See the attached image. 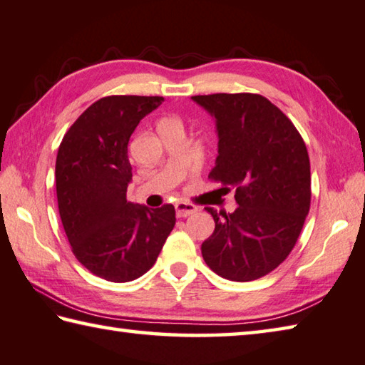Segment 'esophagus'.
I'll return each mask as SVG.
<instances>
[{"mask_svg": "<svg viewBox=\"0 0 365 365\" xmlns=\"http://www.w3.org/2000/svg\"><path fill=\"white\" fill-rule=\"evenodd\" d=\"M197 209H196V205H193V204H190V202H183V201H180V202H177L175 204V214H177V217L178 218H182V217H188V215H191V214H195Z\"/></svg>", "mask_w": 365, "mask_h": 365, "instance_id": "esophagus-1", "label": "esophagus"}]
</instances>
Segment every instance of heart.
Returning <instances> with one entry per match:
<instances>
[{
    "label": "heart",
    "mask_w": 365,
    "mask_h": 365,
    "mask_svg": "<svg viewBox=\"0 0 365 365\" xmlns=\"http://www.w3.org/2000/svg\"><path fill=\"white\" fill-rule=\"evenodd\" d=\"M165 121H177V119H165Z\"/></svg>",
    "instance_id": "b5f03b06"
}]
</instances>
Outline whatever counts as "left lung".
Instances as JSON below:
<instances>
[{
  "label": "left lung",
  "mask_w": 365,
  "mask_h": 365,
  "mask_svg": "<svg viewBox=\"0 0 365 365\" xmlns=\"http://www.w3.org/2000/svg\"><path fill=\"white\" fill-rule=\"evenodd\" d=\"M215 118L218 156L209 178L235 188V212L205 210L215 230L202 242L207 267L225 279L255 281L286 260L311 202L307 145L292 121L258 94L195 96Z\"/></svg>",
  "instance_id": "left-lung-1"
}]
</instances>
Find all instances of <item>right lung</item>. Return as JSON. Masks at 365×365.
Instances as JSON below:
<instances>
[{
  "mask_svg": "<svg viewBox=\"0 0 365 365\" xmlns=\"http://www.w3.org/2000/svg\"><path fill=\"white\" fill-rule=\"evenodd\" d=\"M163 97L110 96L91 105L63 135L56 161L58 214L71 250L92 274L129 282L147 273L175 225L172 204L125 200L128 143Z\"/></svg>",
  "mask_w": 365,
  "mask_h": 365,
  "instance_id": "1",
  "label": "right lung"
}]
</instances>
